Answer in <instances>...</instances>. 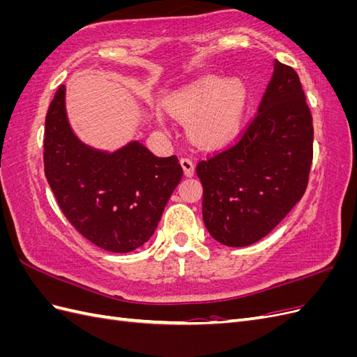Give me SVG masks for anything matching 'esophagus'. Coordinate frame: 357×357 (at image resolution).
<instances>
[{"mask_svg":"<svg viewBox=\"0 0 357 357\" xmlns=\"http://www.w3.org/2000/svg\"><path fill=\"white\" fill-rule=\"evenodd\" d=\"M180 164H181L183 171H185L186 177H192L193 174H195V164H193V160L190 158H181Z\"/></svg>","mask_w":357,"mask_h":357,"instance_id":"esophagus-1","label":"esophagus"}]
</instances>
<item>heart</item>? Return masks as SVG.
<instances>
[{
  "mask_svg": "<svg viewBox=\"0 0 357 357\" xmlns=\"http://www.w3.org/2000/svg\"><path fill=\"white\" fill-rule=\"evenodd\" d=\"M167 112L188 125V134L202 147H219L240 131L247 109V91L240 80L207 75L171 93ZM160 123V119H158Z\"/></svg>",
  "mask_w": 357,
  "mask_h": 357,
  "instance_id": "b5f03b06",
  "label": "heart"
}]
</instances>
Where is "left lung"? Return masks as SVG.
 Masks as SVG:
<instances>
[{"label":"left lung","mask_w":357,"mask_h":357,"mask_svg":"<svg viewBox=\"0 0 357 357\" xmlns=\"http://www.w3.org/2000/svg\"><path fill=\"white\" fill-rule=\"evenodd\" d=\"M312 160V117L298 74L274 59L257 114L234 146L201 160L202 219L215 241L245 247L302 198Z\"/></svg>","instance_id":"8db88e82"}]
</instances>
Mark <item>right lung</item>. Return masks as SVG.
Returning a JSON list of instances; mask_svg holds the SVG:
<instances>
[{
  "label": "right lung",
  "instance_id": "obj_1",
  "mask_svg": "<svg viewBox=\"0 0 357 357\" xmlns=\"http://www.w3.org/2000/svg\"><path fill=\"white\" fill-rule=\"evenodd\" d=\"M66 96L61 84L46 116V178L84 238L107 252H132L153 235L183 168L176 155L159 158L138 139L113 152L84 143L71 128Z\"/></svg>",
  "mask_w": 357,
  "mask_h": 357
}]
</instances>
